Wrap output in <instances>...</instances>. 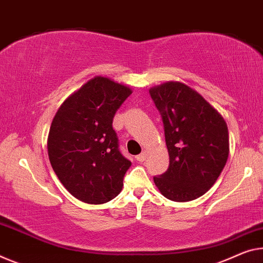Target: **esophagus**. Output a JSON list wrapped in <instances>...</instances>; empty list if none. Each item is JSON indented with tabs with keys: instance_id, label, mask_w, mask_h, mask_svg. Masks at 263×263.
<instances>
[{
	"instance_id": "esophagus-1",
	"label": "esophagus",
	"mask_w": 263,
	"mask_h": 263,
	"mask_svg": "<svg viewBox=\"0 0 263 263\" xmlns=\"http://www.w3.org/2000/svg\"><path fill=\"white\" fill-rule=\"evenodd\" d=\"M145 157H147V154L143 152V153H141L140 155H137L135 159H136V161H139V162H143V161L145 160Z\"/></svg>"
}]
</instances>
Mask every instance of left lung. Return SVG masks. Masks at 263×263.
<instances>
[{
	"label": "left lung",
	"mask_w": 263,
	"mask_h": 263,
	"mask_svg": "<svg viewBox=\"0 0 263 263\" xmlns=\"http://www.w3.org/2000/svg\"><path fill=\"white\" fill-rule=\"evenodd\" d=\"M162 115L169 168L154 177L168 200L193 201L216 182L229 155L227 123L217 109L183 82L168 81L149 89Z\"/></svg>",
	"instance_id": "obj_1"
}]
</instances>
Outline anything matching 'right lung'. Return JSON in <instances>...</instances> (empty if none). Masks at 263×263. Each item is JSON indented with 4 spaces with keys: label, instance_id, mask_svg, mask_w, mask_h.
Returning <instances> with one entry per match:
<instances>
[{
    "label": "right lung",
    "instance_id": "obj_1",
    "mask_svg": "<svg viewBox=\"0 0 263 263\" xmlns=\"http://www.w3.org/2000/svg\"><path fill=\"white\" fill-rule=\"evenodd\" d=\"M133 92L116 81L95 76L64 100L47 140L52 169L76 199L102 204L122 191L130 161L119 152L112 119Z\"/></svg>",
    "mask_w": 263,
    "mask_h": 263
}]
</instances>
